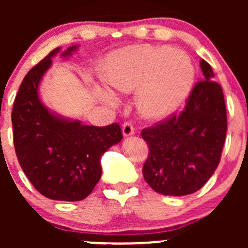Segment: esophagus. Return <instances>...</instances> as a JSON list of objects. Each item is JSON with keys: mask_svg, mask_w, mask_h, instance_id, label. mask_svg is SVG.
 I'll return each instance as SVG.
<instances>
[{"mask_svg": "<svg viewBox=\"0 0 248 248\" xmlns=\"http://www.w3.org/2000/svg\"><path fill=\"white\" fill-rule=\"evenodd\" d=\"M122 134H124V137H131L134 134V127L132 126L129 122H126V124H124V126H122Z\"/></svg>", "mask_w": 248, "mask_h": 248, "instance_id": "1", "label": "esophagus"}]
</instances>
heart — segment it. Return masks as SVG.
<instances>
[{
  "label": "heart",
  "mask_w": 248,
  "mask_h": 248,
  "mask_svg": "<svg viewBox=\"0 0 248 248\" xmlns=\"http://www.w3.org/2000/svg\"><path fill=\"white\" fill-rule=\"evenodd\" d=\"M196 69L192 60L177 47L140 44L111 52L104 61L103 79L120 93L137 92V108L142 116L164 119L188 96ZM107 103L116 104L110 92Z\"/></svg>",
  "instance_id": "1"
}]
</instances>
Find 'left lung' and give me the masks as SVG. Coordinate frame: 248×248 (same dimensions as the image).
Listing matches in <instances>:
<instances>
[{
  "label": "left lung",
  "mask_w": 248,
  "mask_h": 248,
  "mask_svg": "<svg viewBox=\"0 0 248 248\" xmlns=\"http://www.w3.org/2000/svg\"><path fill=\"white\" fill-rule=\"evenodd\" d=\"M201 68L204 80L193 87L184 111L141 132L150 149L142 175L155 192L164 196H187L201 189L221 159L227 134L223 91L204 60Z\"/></svg>",
  "instance_id": "8db88e82"
}]
</instances>
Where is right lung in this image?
<instances>
[{
  "label": "right lung",
  "mask_w": 248,
  "mask_h": 248,
  "mask_svg": "<svg viewBox=\"0 0 248 248\" xmlns=\"http://www.w3.org/2000/svg\"><path fill=\"white\" fill-rule=\"evenodd\" d=\"M78 47L69 46L61 56L69 57ZM60 50H52L20 85L12 111L14 146L22 170L39 193L52 201L77 202L93 191L102 175V156L121 141L122 133L117 124H82L44 106L39 84Z\"/></svg>",
  "instance_id": "obj_1"
}]
</instances>
